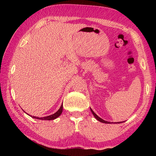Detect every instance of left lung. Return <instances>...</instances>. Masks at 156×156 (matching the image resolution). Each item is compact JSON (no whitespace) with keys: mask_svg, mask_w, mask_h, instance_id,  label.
I'll return each mask as SVG.
<instances>
[{"mask_svg":"<svg viewBox=\"0 0 156 156\" xmlns=\"http://www.w3.org/2000/svg\"><path fill=\"white\" fill-rule=\"evenodd\" d=\"M91 111L92 113H93V115H94V117L96 118L98 120L100 121V122H103V123H107V124H110V123H111L110 122H107V121H105V120H102V118H100V117H98V115L96 114V113H95L93 112V110H92L91 109Z\"/></svg>","mask_w":156,"mask_h":156,"instance_id":"8db88e82","label":"left lung"}]
</instances>
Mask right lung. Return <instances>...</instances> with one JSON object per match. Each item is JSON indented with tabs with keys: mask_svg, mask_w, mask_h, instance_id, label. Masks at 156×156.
Wrapping results in <instances>:
<instances>
[{
	"mask_svg": "<svg viewBox=\"0 0 156 156\" xmlns=\"http://www.w3.org/2000/svg\"><path fill=\"white\" fill-rule=\"evenodd\" d=\"M62 107H63V105L62 104L61 107H60V109L58 110V112H56L54 114H52L51 115H49V116H46V117H43V118H38V117H36V116H33L32 118H36V119H39V120H54L57 118L58 116L60 115L61 114L62 112Z\"/></svg>",
	"mask_w": 156,
	"mask_h": 156,
	"instance_id": "add662e5",
	"label": "right lung"
}]
</instances>
